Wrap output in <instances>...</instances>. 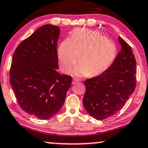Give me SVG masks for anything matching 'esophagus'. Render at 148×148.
<instances>
[{
	"instance_id": "esophagus-1",
	"label": "esophagus",
	"mask_w": 148,
	"mask_h": 148,
	"mask_svg": "<svg viewBox=\"0 0 148 148\" xmlns=\"http://www.w3.org/2000/svg\"><path fill=\"white\" fill-rule=\"evenodd\" d=\"M78 82H79V80H78V79H75V78H74V79H73V82H72V84H74V85H75V84H76V83H78Z\"/></svg>"
}]
</instances>
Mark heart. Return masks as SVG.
Segmentation results:
<instances>
[{"label": "heart", "mask_w": 148, "mask_h": 148, "mask_svg": "<svg viewBox=\"0 0 148 148\" xmlns=\"http://www.w3.org/2000/svg\"><path fill=\"white\" fill-rule=\"evenodd\" d=\"M57 53L63 72L70 73L78 58L79 63L74 68V75L94 76L111 66L117 57V48L114 42L98 31L76 29L70 39L61 43Z\"/></svg>", "instance_id": "heart-1"}]
</instances>
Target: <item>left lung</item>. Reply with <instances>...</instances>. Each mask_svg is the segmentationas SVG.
Returning a JSON list of instances; mask_svg holds the SVG:
<instances>
[{
  "label": "left lung",
  "instance_id": "8db88e82",
  "mask_svg": "<svg viewBox=\"0 0 148 148\" xmlns=\"http://www.w3.org/2000/svg\"><path fill=\"white\" fill-rule=\"evenodd\" d=\"M121 46L111 66L96 77L84 81L86 91L83 103L89 115L98 120L120 111L136 87V60L132 50L118 37Z\"/></svg>",
  "mask_w": 148,
  "mask_h": 148
}]
</instances>
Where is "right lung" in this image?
Segmentation results:
<instances>
[{
	"instance_id": "obj_1",
	"label": "right lung",
	"mask_w": 148,
	"mask_h": 148,
	"mask_svg": "<svg viewBox=\"0 0 148 148\" xmlns=\"http://www.w3.org/2000/svg\"><path fill=\"white\" fill-rule=\"evenodd\" d=\"M58 26L45 24L18 45L10 69V83L18 104L29 115L47 119L60 111L72 76L59 68Z\"/></svg>"
}]
</instances>
